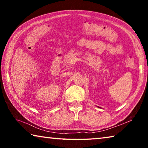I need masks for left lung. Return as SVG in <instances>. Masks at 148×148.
Returning <instances> with one entry per match:
<instances>
[{"mask_svg": "<svg viewBox=\"0 0 148 148\" xmlns=\"http://www.w3.org/2000/svg\"><path fill=\"white\" fill-rule=\"evenodd\" d=\"M97 107H98V108H100V107H99V106H97Z\"/></svg>", "mask_w": 148, "mask_h": 148, "instance_id": "left-lung-1", "label": "left lung"}]
</instances>
